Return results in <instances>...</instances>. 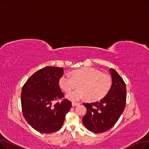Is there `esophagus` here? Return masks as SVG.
Segmentation results:
<instances>
[{
  "mask_svg": "<svg viewBox=\"0 0 149 149\" xmlns=\"http://www.w3.org/2000/svg\"><path fill=\"white\" fill-rule=\"evenodd\" d=\"M80 103H76V102H72V106H79L80 105Z\"/></svg>",
  "mask_w": 149,
  "mask_h": 149,
  "instance_id": "1",
  "label": "esophagus"
}]
</instances>
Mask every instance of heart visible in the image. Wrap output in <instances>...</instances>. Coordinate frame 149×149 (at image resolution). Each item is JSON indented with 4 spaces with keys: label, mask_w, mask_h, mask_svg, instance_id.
I'll return each instance as SVG.
<instances>
[{
    "label": "heart",
    "mask_w": 149,
    "mask_h": 149,
    "mask_svg": "<svg viewBox=\"0 0 149 149\" xmlns=\"http://www.w3.org/2000/svg\"><path fill=\"white\" fill-rule=\"evenodd\" d=\"M79 85V89L70 92L66 97L71 101H79L87 97L89 100L96 101L103 98L112 86L111 76L93 68H83L63 74L59 79L60 88L69 92Z\"/></svg>",
    "instance_id": "1"
}]
</instances>
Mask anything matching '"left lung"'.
<instances>
[{
	"label": "left lung",
	"mask_w": 149,
	"mask_h": 149,
	"mask_svg": "<svg viewBox=\"0 0 149 149\" xmlns=\"http://www.w3.org/2000/svg\"><path fill=\"white\" fill-rule=\"evenodd\" d=\"M112 86L107 95L99 101L83 103L87 109L82 121L89 130L96 134L111 129L123 112L126 102V86L121 76L111 68Z\"/></svg>",
	"instance_id": "left-lung-1"
}]
</instances>
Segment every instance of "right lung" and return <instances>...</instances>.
<instances>
[{"mask_svg":"<svg viewBox=\"0 0 149 149\" xmlns=\"http://www.w3.org/2000/svg\"><path fill=\"white\" fill-rule=\"evenodd\" d=\"M63 68L47 66L37 70L22 89L21 104L25 119L33 129L43 134L58 130L63 126L72 103L64 97L58 80Z\"/></svg>","mask_w":149,"mask_h":149,"instance_id":"right-lung-1","label":"right lung"}]
</instances>
